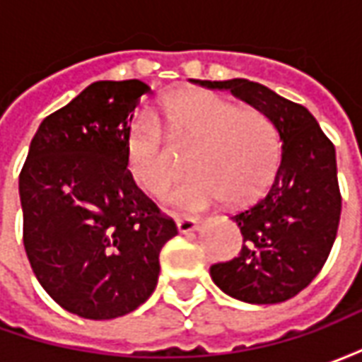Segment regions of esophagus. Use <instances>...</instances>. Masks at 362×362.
<instances>
[{
    "mask_svg": "<svg viewBox=\"0 0 362 362\" xmlns=\"http://www.w3.org/2000/svg\"><path fill=\"white\" fill-rule=\"evenodd\" d=\"M176 227L182 235H188L199 228V221L192 219V217H176Z\"/></svg>",
    "mask_w": 362,
    "mask_h": 362,
    "instance_id": "obj_1",
    "label": "esophagus"
}]
</instances>
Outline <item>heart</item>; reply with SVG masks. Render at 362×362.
<instances>
[{
  "instance_id": "heart-1",
  "label": "heart",
  "mask_w": 362,
  "mask_h": 362,
  "mask_svg": "<svg viewBox=\"0 0 362 362\" xmlns=\"http://www.w3.org/2000/svg\"><path fill=\"white\" fill-rule=\"evenodd\" d=\"M158 110L174 139L196 143L188 158L192 176L168 189L166 202L184 209H204L221 199L248 205L269 188L279 168L281 143L266 114L197 89L165 96ZM126 165L132 178L151 194L173 182V153L149 116L132 124Z\"/></svg>"
}]
</instances>
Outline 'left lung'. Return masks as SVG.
I'll list each match as a JSON object with an SVG mask.
<instances>
[{"label": "left lung", "mask_w": 362, "mask_h": 362, "mask_svg": "<svg viewBox=\"0 0 362 362\" xmlns=\"http://www.w3.org/2000/svg\"><path fill=\"white\" fill-rule=\"evenodd\" d=\"M230 90L266 114L277 129L281 163L272 188L258 204L230 219L243 233V250L211 266L213 283L236 300L277 304L308 287L334 246L341 194L335 147L304 106L248 79L199 81Z\"/></svg>", "instance_id": "8db88e82"}]
</instances>
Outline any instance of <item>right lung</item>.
I'll list each match as a JSON object with an SVG mask.
<instances>
[{
    "mask_svg": "<svg viewBox=\"0 0 362 362\" xmlns=\"http://www.w3.org/2000/svg\"><path fill=\"white\" fill-rule=\"evenodd\" d=\"M149 87L96 81L36 129L19 176L25 252L42 288L87 320L134 312L157 287L176 225L135 186L126 141Z\"/></svg>",
    "mask_w": 362,
    "mask_h": 362,
    "instance_id": "right-lung-1",
    "label": "right lung"
}]
</instances>
